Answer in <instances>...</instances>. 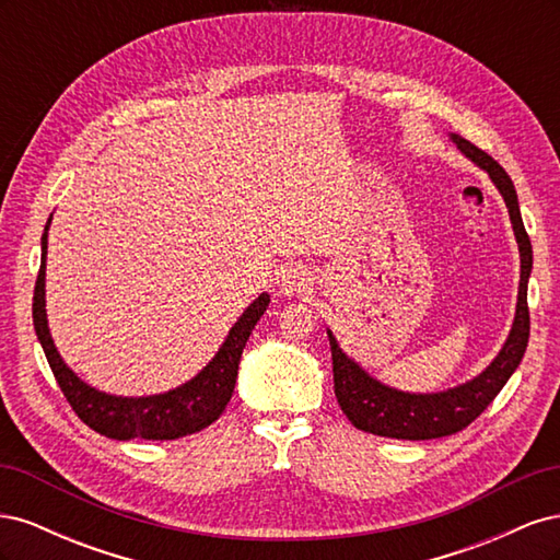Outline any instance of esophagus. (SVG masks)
Masks as SVG:
<instances>
[{
    "mask_svg": "<svg viewBox=\"0 0 560 560\" xmlns=\"http://www.w3.org/2000/svg\"><path fill=\"white\" fill-rule=\"evenodd\" d=\"M280 292L287 296H301L311 292V276L303 268L287 266L280 273Z\"/></svg>",
    "mask_w": 560,
    "mask_h": 560,
    "instance_id": "esophagus-1",
    "label": "esophagus"
}]
</instances>
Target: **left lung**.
Returning a JSON list of instances; mask_svg holds the SVG:
<instances>
[{
	"label": "left lung",
	"mask_w": 560,
	"mask_h": 560,
	"mask_svg": "<svg viewBox=\"0 0 560 560\" xmlns=\"http://www.w3.org/2000/svg\"><path fill=\"white\" fill-rule=\"evenodd\" d=\"M451 138L467 159L481 165L490 175V179H493L500 189L506 208H510V219L521 252V284L514 327L510 331V338H506L504 348L483 374H479L465 385H457L453 389H446V393L436 395L399 393V389L374 381L360 364H354L348 354L338 348L336 338L331 336V331H327L334 364V393L338 406H341V411L348 416L354 428L378 436L422 442V439H439L465 430L469 422L477 420L486 411V406L498 397L504 383L510 381V376L521 364L525 346H528V278L533 268V247L518 212L514 184L510 175L502 171V165L490 159L486 151L474 147L469 140L460 138V135H451Z\"/></svg>",
	"instance_id": "obj_1"
}]
</instances>
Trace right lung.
Here are the masks:
<instances>
[{
	"instance_id": "obj_1",
	"label": "right lung",
	"mask_w": 560,
	"mask_h": 560,
	"mask_svg": "<svg viewBox=\"0 0 560 560\" xmlns=\"http://www.w3.org/2000/svg\"><path fill=\"white\" fill-rule=\"evenodd\" d=\"M50 224V222H48ZM46 243L48 226L42 235V266L35 284V299H32V317H35L37 338L46 352L50 371L62 389L65 399L70 401L72 411L100 434L116 442L128 439H149V442H171L186 434L200 432L202 428L222 416L231 401L235 378H238L241 354L247 338L257 325L259 317L268 308V294H261L252 306L235 322L229 338L212 362L200 371L196 378L184 383L177 389L154 397H114L79 381L70 369L65 366L54 346V338L46 325V301H44V278H46Z\"/></svg>"
}]
</instances>
